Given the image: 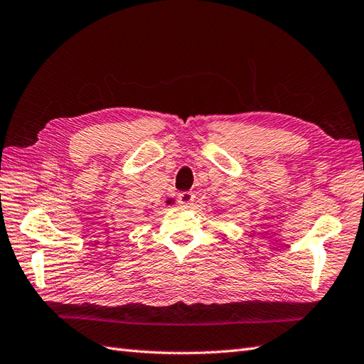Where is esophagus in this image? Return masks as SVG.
<instances>
[{
    "label": "esophagus",
    "instance_id": "obj_1",
    "mask_svg": "<svg viewBox=\"0 0 364 364\" xmlns=\"http://www.w3.org/2000/svg\"><path fill=\"white\" fill-rule=\"evenodd\" d=\"M177 200H179L181 205L190 207L193 203H195V193H193V191H182L179 198H177Z\"/></svg>",
    "mask_w": 364,
    "mask_h": 364
}]
</instances>
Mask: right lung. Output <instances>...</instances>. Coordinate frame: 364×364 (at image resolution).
Here are the masks:
<instances>
[{
  "mask_svg": "<svg viewBox=\"0 0 364 364\" xmlns=\"http://www.w3.org/2000/svg\"><path fill=\"white\" fill-rule=\"evenodd\" d=\"M171 203H173V199H168V200H166V204H171Z\"/></svg>",
  "mask_w": 364,
  "mask_h": 364,
  "instance_id": "right-lung-1",
  "label": "right lung"
}]
</instances>
